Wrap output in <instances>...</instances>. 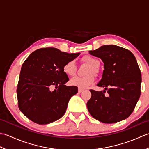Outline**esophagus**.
Wrapping results in <instances>:
<instances>
[{
	"label": "esophagus",
	"instance_id": "34e87169",
	"mask_svg": "<svg viewBox=\"0 0 149 149\" xmlns=\"http://www.w3.org/2000/svg\"><path fill=\"white\" fill-rule=\"evenodd\" d=\"M82 91H84V89H80V88H78V93H81Z\"/></svg>",
	"mask_w": 149,
	"mask_h": 149
}]
</instances>
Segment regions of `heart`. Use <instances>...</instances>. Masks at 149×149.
<instances>
[{
  "instance_id": "obj_1",
  "label": "heart",
  "mask_w": 149,
  "mask_h": 149,
  "mask_svg": "<svg viewBox=\"0 0 149 149\" xmlns=\"http://www.w3.org/2000/svg\"><path fill=\"white\" fill-rule=\"evenodd\" d=\"M82 60L91 67L86 72L87 75L82 77H75L71 79L70 83L72 86H77L80 89H86L95 82V77L93 74H97L100 62L98 59L92 56L87 55L83 57ZM63 71L68 77H73L76 73V65L74 60L69 61L63 66Z\"/></svg>"
}]
</instances>
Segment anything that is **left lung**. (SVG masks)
<instances>
[{
  "label": "left lung",
  "instance_id": "1",
  "mask_svg": "<svg viewBox=\"0 0 149 149\" xmlns=\"http://www.w3.org/2000/svg\"><path fill=\"white\" fill-rule=\"evenodd\" d=\"M89 54L100 58L104 67L102 78L97 84L104 90H90L92 96L87 104L89 113L105 123L126 119L134 111L141 93V74L134 55L115 45H103L89 51ZM105 90L108 95H104Z\"/></svg>",
  "mask_w": 149,
  "mask_h": 149
}]
</instances>
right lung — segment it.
I'll use <instances>...</instances> for the list:
<instances>
[{
	"label": "right lung",
	"instance_id": "obj_1",
	"mask_svg": "<svg viewBox=\"0 0 149 149\" xmlns=\"http://www.w3.org/2000/svg\"><path fill=\"white\" fill-rule=\"evenodd\" d=\"M80 54L62 52L54 47L42 48L33 52L23 63L17 90L18 104L30 120L44 125L63 116L78 87L65 86L69 78L63 66Z\"/></svg>",
	"mask_w": 149,
	"mask_h": 149
}]
</instances>
